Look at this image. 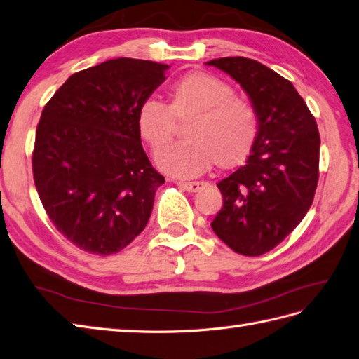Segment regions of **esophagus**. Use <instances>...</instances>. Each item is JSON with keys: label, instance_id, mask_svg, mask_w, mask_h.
Here are the masks:
<instances>
[{"label": "esophagus", "instance_id": "34e87169", "mask_svg": "<svg viewBox=\"0 0 359 359\" xmlns=\"http://www.w3.org/2000/svg\"><path fill=\"white\" fill-rule=\"evenodd\" d=\"M177 184L184 190L195 194V191H199L201 189H204L207 186V182H204V181H191V182H177Z\"/></svg>", "mask_w": 359, "mask_h": 359}]
</instances>
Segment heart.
I'll return each instance as SVG.
<instances>
[{"instance_id": "b5f03b06", "label": "heart", "mask_w": 359, "mask_h": 359, "mask_svg": "<svg viewBox=\"0 0 359 359\" xmlns=\"http://www.w3.org/2000/svg\"><path fill=\"white\" fill-rule=\"evenodd\" d=\"M191 123L188 142L158 154L160 169L180 178L205 172L215 161L222 169L247 160L259 135V116L251 103L236 97L222 79L190 73L170 90V103L149 97L140 104L137 126L152 152H159L176 133L178 123Z\"/></svg>"}]
</instances>
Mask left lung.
I'll list each match as a JSON object with an SVG mask.
<instances>
[{
  "mask_svg": "<svg viewBox=\"0 0 359 359\" xmlns=\"http://www.w3.org/2000/svg\"><path fill=\"white\" fill-rule=\"evenodd\" d=\"M207 65L239 82L259 116L248 160L217 182L224 204L212 229L239 255L262 256L302 222L312 204L320 163L317 121L294 85L257 60L219 57Z\"/></svg>",
  "mask_w": 359,
  "mask_h": 359,
  "instance_id": "obj_1",
  "label": "left lung"
}]
</instances>
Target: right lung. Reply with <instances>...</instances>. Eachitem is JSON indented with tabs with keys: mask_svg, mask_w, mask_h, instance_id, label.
Masks as SVG:
<instances>
[{
	"mask_svg": "<svg viewBox=\"0 0 359 359\" xmlns=\"http://www.w3.org/2000/svg\"><path fill=\"white\" fill-rule=\"evenodd\" d=\"M165 64L118 57L67 79L43 107L33 180L50 221L77 248L108 256L144 230L164 184L143 151L140 104Z\"/></svg>",
	"mask_w": 359,
	"mask_h": 359,
	"instance_id": "1",
	"label": "right lung"
}]
</instances>
